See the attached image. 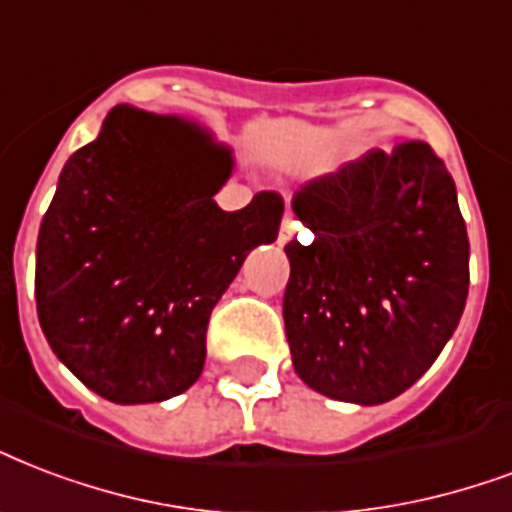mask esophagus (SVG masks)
Instances as JSON below:
<instances>
[{
    "mask_svg": "<svg viewBox=\"0 0 512 512\" xmlns=\"http://www.w3.org/2000/svg\"><path fill=\"white\" fill-rule=\"evenodd\" d=\"M295 230H298V220H295L292 214H284L282 228H279V244H287V241H292Z\"/></svg>",
    "mask_w": 512,
    "mask_h": 512,
    "instance_id": "obj_1",
    "label": "esophagus"
}]
</instances>
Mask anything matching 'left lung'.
<instances>
[{"label": "left lung", "instance_id": "obj_1", "mask_svg": "<svg viewBox=\"0 0 512 512\" xmlns=\"http://www.w3.org/2000/svg\"><path fill=\"white\" fill-rule=\"evenodd\" d=\"M292 212L311 230L284 247L295 373L341 403L395 400L438 360L470 287L446 163L427 142L370 150L306 182Z\"/></svg>", "mask_w": 512, "mask_h": 512}]
</instances>
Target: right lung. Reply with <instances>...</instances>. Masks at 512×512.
Listing matches in <instances>:
<instances>
[{
  "label": "right lung",
  "mask_w": 512,
  "mask_h": 512,
  "mask_svg": "<svg viewBox=\"0 0 512 512\" xmlns=\"http://www.w3.org/2000/svg\"><path fill=\"white\" fill-rule=\"evenodd\" d=\"M233 152L193 120L120 104L66 161L37 239L34 295L50 349L104 400L161 403L198 381L212 308L284 201L222 212Z\"/></svg>",
  "instance_id": "obj_1"
}]
</instances>
